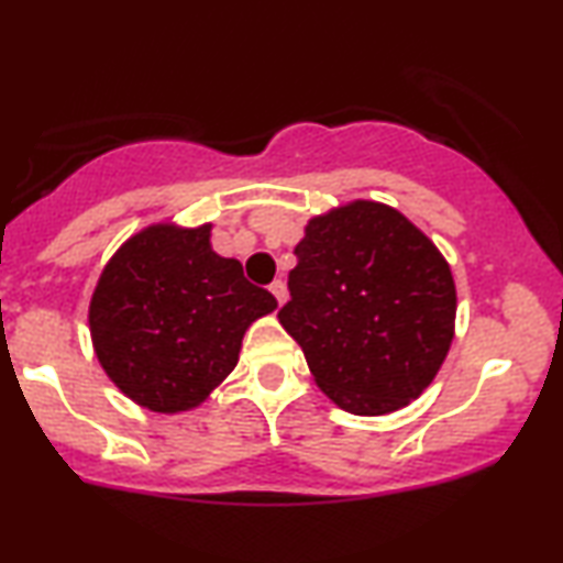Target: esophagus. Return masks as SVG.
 Masks as SVG:
<instances>
[{
	"instance_id": "34e87169",
	"label": "esophagus",
	"mask_w": 563,
	"mask_h": 563,
	"mask_svg": "<svg viewBox=\"0 0 563 563\" xmlns=\"http://www.w3.org/2000/svg\"><path fill=\"white\" fill-rule=\"evenodd\" d=\"M268 289H272V295L276 297V302H279V305H284V302H287L289 291H287V284H284L282 279H276V282H274V284H272V287H268Z\"/></svg>"
}]
</instances>
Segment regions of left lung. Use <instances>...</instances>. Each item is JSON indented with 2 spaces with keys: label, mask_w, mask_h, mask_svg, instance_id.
<instances>
[{
  "label": "left lung",
  "mask_w": 563,
  "mask_h": 563,
  "mask_svg": "<svg viewBox=\"0 0 563 563\" xmlns=\"http://www.w3.org/2000/svg\"><path fill=\"white\" fill-rule=\"evenodd\" d=\"M295 253L279 322L314 384L366 418L418 399L456 328V284L435 243L395 207L353 199L314 214Z\"/></svg>",
  "instance_id": "8db88e82"
}]
</instances>
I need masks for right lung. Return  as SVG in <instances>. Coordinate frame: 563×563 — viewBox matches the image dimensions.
I'll use <instances>...</instances> for the list:
<instances>
[{
	"mask_svg": "<svg viewBox=\"0 0 563 563\" xmlns=\"http://www.w3.org/2000/svg\"><path fill=\"white\" fill-rule=\"evenodd\" d=\"M212 225L137 230L99 274L91 345L122 395L151 412L195 410L238 364L245 330L276 310L241 261L212 251Z\"/></svg>",
	"mask_w": 563,
	"mask_h": 563,
	"instance_id": "obj_1",
	"label": "right lung"
}]
</instances>
